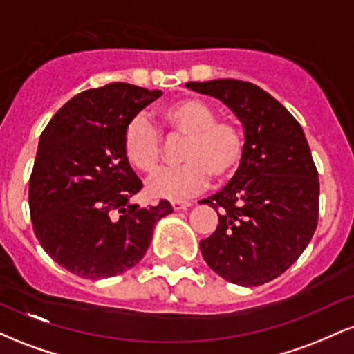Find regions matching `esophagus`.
Segmentation results:
<instances>
[{"label":"esophagus","instance_id":"obj_1","mask_svg":"<svg viewBox=\"0 0 354 354\" xmlns=\"http://www.w3.org/2000/svg\"><path fill=\"white\" fill-rule=\"evenodd\" d=\"M171 206L174 211H181V209H188L191 206L189 201H171Z\"/></svg>","mask_w":354,"mask_h":354}]
</instances>
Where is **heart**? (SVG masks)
Instances as JSON below:
<instances>
[{
  "instance_id": "b5f03b06",
  "label": "heart",
  "mask_w": 354,
  "mask_h": 354,
  "mask_svg": "<svg viewBox=\"0 0 354 354\" xmlns=\"http://www.w3.org/2000/svg\"><path fill=\"white\" fill-rule=\"evenodd\" d=\"M171 136L183 138L178 156L183 163L160 169L146 183L154 198L183 200L198 193L209 181L225 180L238 168L245 154V135L234 120L216 118L214 109L200 98H180L160 111ZM126 160L136 169L151 173L163 154V138L148 118L138 115L123 131Z\"/></svg>"
}]
</instances>
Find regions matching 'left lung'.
Listing matches in <instances>:
<instances>
[{"instance_id":"1","label":"left lung","mask_w":354,"mask_h":354,"mask_svg":"<svg viewBox=\"0 0 354 354\" xmlns=\"http://www.w3.org/2000/svg\"><path fill=\"white\" fill-rule=\"evenodd\" d=\"M186 88L228 106L245 128V154L221 191L206 198L219 223L200 241L214 273L259 286L301 256L318 226L319 181L303 128L273 96L239 80L191 81Z\"/></svg>"}]
</instances>
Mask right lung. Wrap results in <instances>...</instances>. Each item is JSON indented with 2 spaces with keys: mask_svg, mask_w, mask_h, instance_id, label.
I'll use <instances>...</instances> for the list:
<instances>
[{
  "mask_svg": "<svg viewBox=\"0 0 354 354\" xmlns=\"http://www.w3.org/2000/svg\"><path fill=\"white\" fill-rule=\"evenodd\" d=\"M161 95L128 83L86 89L41 133L28 193L33 231L80 278H111L138 265L154 225L173 213L166 200L129 205L143 183L123 151L124 126Z\"/></svg>",
  "mask_w": 354,
  "mask_h": 354,
  "instance_id": "add662e5",
  "label": "right lung"
}]
</instances>
